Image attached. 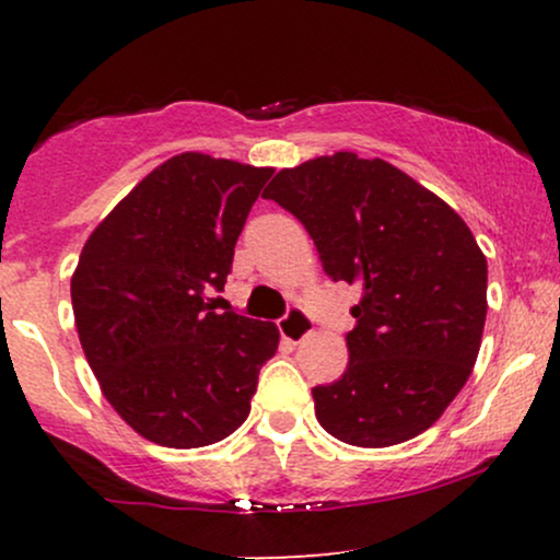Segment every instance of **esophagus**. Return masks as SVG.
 Instances as JSON below:
<instances>
[{"mask_svg":"<svg viewBox=\"0 0 560 560\" xmlns=\"http://www.w3.org/2000/svg\"><path fill=\"white\" fill-rule=\"evenodd\" d=\"M279 331L287 342L300 345L302 339L313 331V320L305 311H300V307H289L287 316L279 320Z\"/></svg>","mask_w":560,"mask_h":560,"instance_id":"esophagus-1","label":"esophagus"}]
</instances>
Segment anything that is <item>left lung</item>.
I'll return each mask as SVG.
<instances>
[{"mask_svg":"<svg viewBox=\"0 0 560 560\" xmlns=\"http://www.w3.org/2000/svg\"><path fill=\"white\" fill-rule=\"evenodd\" d=\"M273 199L316 242L331 281L363 289L350 363L313 387L316 419L358 447L427 432L464 389L487 318V258L447 202L384 160L316 158L273 176Z\"/></svg>","mask_w":560,"mask_h":560,"instance_id":"left-lung-1","label":"left lung"}]
</instances>
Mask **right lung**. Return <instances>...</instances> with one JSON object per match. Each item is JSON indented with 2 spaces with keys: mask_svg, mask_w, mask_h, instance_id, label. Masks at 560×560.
<instances>
[{
  "mask_svg": "<svg viewBox=\"0 0 560 560\" xmlns=\"http://www.w3.org/2000/svg\"><path fill=\"white\" fill-rule=\"evenodd\" d=\"M271 168L184 152L139 182L83 244L70 298L107 402L163 447L242 427L279 329L215 313L249 208Z\"/></svg>",
  "mask_w": 560,
  "mask_h": 560,
  "instance_id": "1",
  "label": "right lung"
}]
</instances>
